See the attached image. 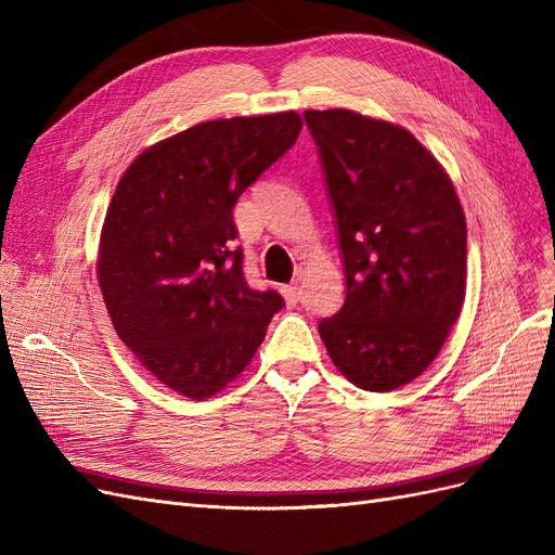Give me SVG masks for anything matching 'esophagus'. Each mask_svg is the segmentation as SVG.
<instances>
[{
    "instance_id": "esophagus-1",
    "label": "esophagus",
    "mask_w": 555,
    "mask_h": 555,
    "mask_svg": "<svg viewBox=\"0 0 555 555\" xmlns=\"http://www.w3.org/2000/svg\"><path fill=\"white\" fill-rule=\"evenodd\" d=\"M280 292H282L284 300H287L289 306H296L298 300H300V289H298V284H284V287H282Z\"/></svg>"
}]
</instances>
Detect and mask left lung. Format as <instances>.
Returning a JSON list of instances; mask_svg holds the SVG:
<instances>
[{
  "label": "left lung",
  "instance_id": "8db88e82",
  "mask_svg": "<svg viewBox=\"0 0 555 555\" xmlns=\"http://www.w3.org/2000/svg\"><path fill=\"white\" fill-rule=\"evenodd\" d=\"M338 227L347 296L319 322L335 367L393 391L440 354L465 300L467 227L440 162L408 129L306 111Z\"/></svg>",
  "mask_w": 555,
  "mask_h": 555
}]
</instances>
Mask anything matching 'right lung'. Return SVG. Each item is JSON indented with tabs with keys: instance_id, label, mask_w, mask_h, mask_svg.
<instances>
[{
	"instance_id": "add662e5",
	"label": "right lung",
	"mask_w": 555,
	"mask_h": 555,
	"mask_svg": "<svg viewBox=\"0 0 555 555\" xmlns=\"http://www.w3.org/2000/svg\"><path fill=\"white\" fill-rule=\"evenodd\" d=\"M294 111L210 120L131 162L106 210L96 278L120 340L169 389L236 379L284 298L247 287L233 206L296 143Z\"/></svg>"
}]
</instances>
